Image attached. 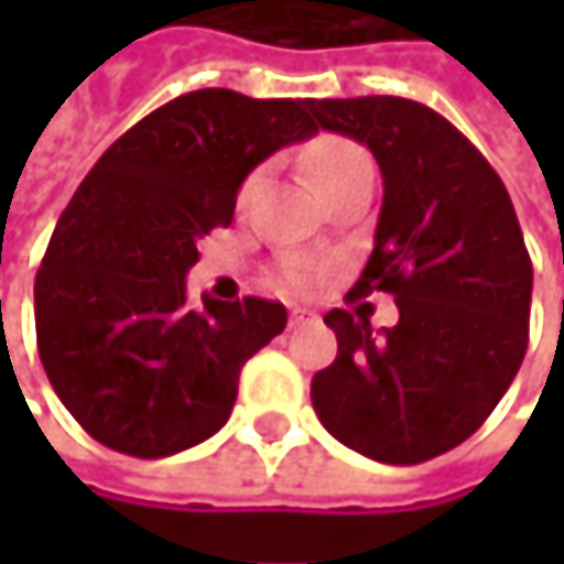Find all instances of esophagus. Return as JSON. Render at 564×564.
<instances>
[{
  "label": "esophagus",
  "instance_id": "1",
  "mask_svg": "<svg viewBox=\"0 0 564 564\" xmlns=\"http://www.w3.org/2000/svg\"><path fill=\"white\" fill-rule=\"evenodd\" d=\"M313 319H316V313L306 310V306H293L290 310V326H303V323H313Z\"/></svg>",
  "mask_w": 564,
  "mask_h": 564
}]
</instances>
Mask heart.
Returning <instances> with one entry per match:
<instances>
[{
	"instance_id": "1",
	"label": "heart",
	"mask_w": 564,
	"mask_h": 564,
	"mask_svg": "<svg viewBox=\"0 0 564 564\" xmlns=\"http://www.w3.org/2000/svg\"><path fill=\"white\" fill-rule=\"evenodd\" d=\"M366 160V153L356 147V143H349V140H319V143H313V150L306 153V172H310V178H313V185L319 188L323 182H329L333 175H339L343 170H349V166H356V163H362ZM251 185L254 182H248L245 185V195L251 192ZM316 283V274L310 271V268H293L290 274H286V286H293V290H310Z\"/></svg>"
}]
</instances>
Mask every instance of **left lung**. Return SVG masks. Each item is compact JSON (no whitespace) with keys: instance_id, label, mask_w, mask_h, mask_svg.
Segmentation results:
<instances>
[{"instance_id":"8db88e82","label":"left lung","mask_w":564,"mask_h":564,"mask_svg":"<svg viewBox=\"0 0 564 564\" xmlns=\"http://www.w3.org/2000/svg\"><path fill=\"white\" fill-rule=\"evenodd\" d=\"M316 130L372 150L376 248L349 296L392 293L398 323L329 310L333 366L313 376L323 427L382 464L464 444L500 404L529 346L532 261L503 178L441 113L404 97L310 100Z\"/></svg>"}]
</instances>
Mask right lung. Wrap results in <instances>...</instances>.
Returning a JSON list of instances; mask_svg holds the SVG:
<instances>
[{
    "label": "right lung",
    "mask_w": 564,
    "mask_h": 564,
    "mask_svg": "<svg viewBox=\"0 0 564 564\" xmlns=\"http://www.w3.org/2000/svg\"><path fill=\"white\" fill-rule=\"evenodd\" d=\"M310 100L205 87L130 127L77 185L35 278L48 382L104 447L170 457L225 427L245 362L286 326L274 300L202 296L198 241L231 225L238 188L316 133Z\"/></svg>",
    "instance_id": "obj_1"
}]
</instances>
